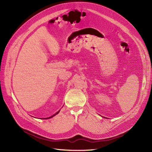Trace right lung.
I'll list each match as a JSON object with an SVG mask.
<instances>
[{
  "instance_id": "add662e5",
  "label": "right lung",
  "mask_w": 152,
  "mask_h": 152,
  "mask_svg": "<svg viewBox=\"0 0 152 152\" xmlns=\"http://www.w3.org/2000/svg\"><path fill=\"white\" fill-rule=\"evenodd\" d=\"M58 112H59V111H58L56 114H55L54 115H53L52 116H51V117H47V118H45V119H50V118H51V117H53V116H54V115H56V114H57L58 113Z\"/></svg>"
}]
</instances>
